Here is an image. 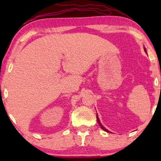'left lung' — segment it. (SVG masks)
<instances>
[{
	"label": "left lung",
	"instance_id": "8db88e82",
	"mask_svg": "<svg viewBox=\"0 0 161 161\" xmlns=\"http://www.w3.org/2000/svg\"><path fill=\"white\" fill-rule=\"evenodd\" d=\"M144 50H145V52H147V50H146V49H145V48H144ZM97 119L98 124H99V125H100V126L101 127V128H102V129L103 130L106 131V132H108V133H110V132H109L108 130H107V129H105V127L103 126V125H102V124H101V123H100V119H99V117H98V116H97Z\"/></svg>",
	"mask_w": 161,
	"mask_h": 161
}]
</instances>
